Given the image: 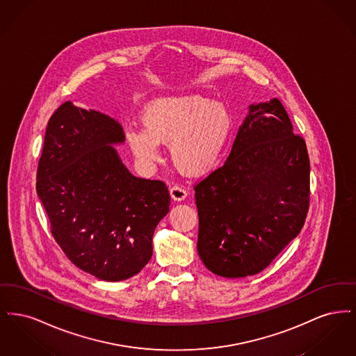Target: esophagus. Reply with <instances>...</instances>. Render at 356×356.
Masks as SVG:
<instances>
[{
	"mask_svg": "<svg viewBox=\"0 0 356 356\" xmlns=\"http://www.w3.org/2000/svg\"><path fill=\"white\" fill-rule=\"evenodd\" d=\"M170 197L176 202H181L184 200L188 195L186 188L181 186H173L170 188Z\"/></svg>",
	"mask_w": 356,
	"mask_h": 356,
	"instance_id": "esophagus-1",
	"label": "esophagus"
}]
</instances>
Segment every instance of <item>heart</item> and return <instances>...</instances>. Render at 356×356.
Wrapping results in <instances>:
<instances>
[{"mask_svg": "<svg viewBox=\"0 0 356 356\" xmlns=\"http://www.w3.org/2000/svg\"><path fill=\"white\" fill-rule=\"evenodd\" d=\"M144 128H125V141L137 161L152 167L161 159L160 144H170L175 167L189 176H202L220 160L232 132V116L219 102L199 95L160 97L141 115Z\"/></svg>", "mask_w": 356, "mask_h": 356, "instance_id": "1", "label": "heart"}]
</instances>
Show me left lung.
<instances>
[{
	"instance_id": "left-lung-1",
	"label": "left lung",
	"mask_w": 356,
	"mask_h": 356,
	"mask_svg": "<svg viewBox=\"0 0 356 356\" xmlns=\"http://www.w3.org/2000/svg\"><path fill=\"white\" fill-rule=\"evenodd\" d=\"M197 252L222 277L263 271L299 235L309 207V157L277 99L250 105L224 165L195 186Z\"/></svg>"
}]
</instances>
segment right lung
<instances>
[{
    "instance_id": "add662e5",
    "label": "right lung",
    "mask_w": 356,
    "mask_h": 356,
    "mask_svg": "<svg viewBox=\"0 0 356 356\" xmlns=\"http://www.w3.org/2000/svg\"><path fill=\"white\" fill-rule=\"evenodd\" d=\"M124 140L116 120L64 102L49 119L37 168L54 240L76 267L106 282L144 268L170 211L167 186L136 177L120 160L112 145Z\"/></svg>"
}]
</instances>
